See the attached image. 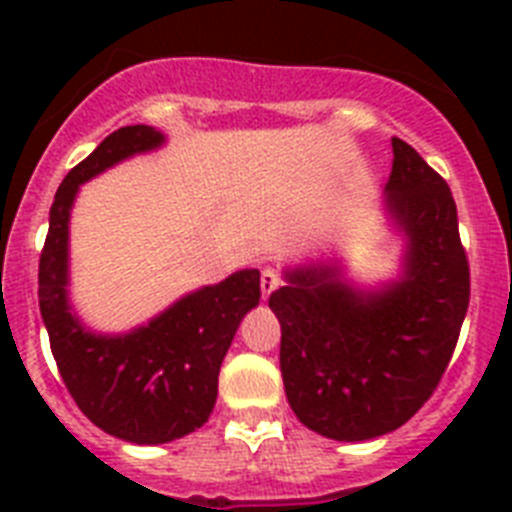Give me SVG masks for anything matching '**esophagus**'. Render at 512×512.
Returning a JSON list of instances; mask_svg holds the SVG:
<instances>
[{
    "label": "esophagus",
    "mask_w": 512,
    "mask_h": 512,
    "mask_svg": "<svg viewBox=\"0 0 512 512\" xmlns=\"http://www.w3.org/2000/svg\"><path fill=\"white\" fill-rule=\"evenodd\" d=\"M282 284V277H279V271L274 269H264V274H261V295H264V300H269V295L274 292V289Z\"/></svg>",
    "instance_id": "obj_1"
}]
</instances>
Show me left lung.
Here are the masks:
<instances>
[{"label": "left lung", "instance_id": "8db88e82", "mask_svg": "<svg viewBox=\"0 0 512 512\" xmlns=\"http://www.w3.org/2000/svg\"><path fill=\"white\" fill-rule=\"evenodd\" d=\"M387 210L408 235L405 277L356 292L336 266L287 271L269 307L282 325L287 400L310 431L366 441L408 423L441 382L469 307L456 202L438 171L392 138Z\"/></svg>", "mask_w": 512, "mask_h": 512}]
</instances>
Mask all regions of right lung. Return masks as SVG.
<instances>
[{
	"label": "right lung",
	"mask_w": 512,
	"mask_h": 512,
	"mask_svg": "<svg viewBox=\"0 0 512 512\" xmlns=\"http://www.w3.org/2000/svg\"><path fill=\"white\" fill-rule=\"evenodd\" d=\"M164 135L128 125L99 143L66 174L51 205L38 266V300L51 351L79 410L110 436L130 443H169L207 423L217 374L243 315L259 305V269L202 287L125 336H97L69 307V215L79 184L133 153L151 151Z\"/></svg>",
	"instance_id": "add662e5"
}]
</instances>
